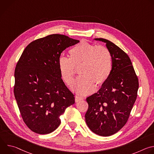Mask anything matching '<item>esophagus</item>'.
Wrapping results in <instances>:
<instances>
[{"mask_svg": "<svg viewBox=\"0 0 154 154\" xmlns=\"http://www.w3.org/2000/svg\"><path fill=\"white\" fill-rule=\"evenodd\" d=\"M82 99H83V98L81 97H79V96H75V100L76 102H78L82 100Z\"/></svg>", "mask_w": 154, "mask_h": 154, "instance_id": "1", "label": "esophagus"}]
</instances>
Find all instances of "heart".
Wrapping results in <instances>:
<instances>
[{
	"label": "heart",
	"mask_w": 154,
	"mask_h": 154,
	"mask_svg": "<svg viewBox=\"0 0 154 154\" xmlns=\"http://www.w3.org/2000/svg\"><path fill=\"white\" fill-rule=\"evenodd\" d=\"M69 58L60 56L58 68L63 81L71 85L79 68V76L72 88L80 95L92 93L95 86L103 85L110 75L113 67L112 56L109 51L86 41H81L69 51Z\"/></svg>",
	"instance_id": "heart-1"
}]
</instances>
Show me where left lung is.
I'll return each instance as SVG.
<instances>
[{"label":"left lung","instance_id":"left-lung-1","mask_svg":"<svg viewBox=\"0 0 154 154\" xmlns=\"http://www.w3.org/2000/svg\"><path fill=\"white\" fill-rule=\"evenodd\" d=\"M103 42L111 52L112 73L100 89L88 97V109L85 121L94 134L111 136L126 124L137 99L138 79L129 57L114 43L103 38H94Z\"/></svg>","mask_w":154,"mask_h":154}]
</instances>
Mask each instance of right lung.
<instances>
[{
  "label": "right lung",
  "mask_w": 154,
  "mask_h": 154,
  "mask_svg": "<svg viewBox=\"0 0 154 154\" xmlns=\"http://www.w3.org/2000/svg\"><path fill=\"white\" fill-rule=\"evenodd\" d=\"M79 40L53 34L30 42L15 68L14 94L24 122L34 132L48 134L60 125V116L75 103L60 75L58 60Z\"/></svg>",
  "instance_id": "obj_1"
}]
</instances>
